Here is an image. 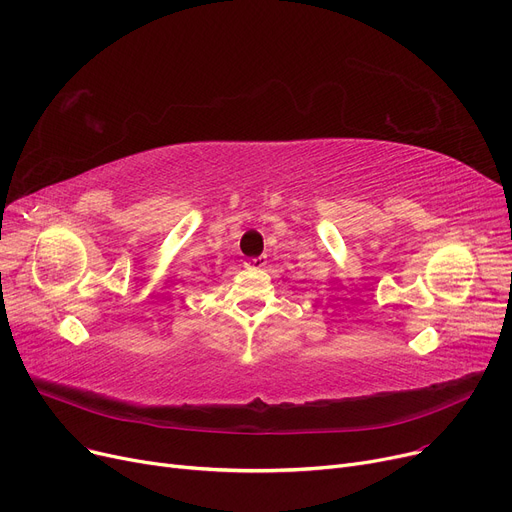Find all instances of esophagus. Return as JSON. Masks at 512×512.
<instances>
[{
	"label": "esophagus",
	"instance_id": "1",
	"mask_svg": "<svg viewBox=\"0 0 512 512\" xmlns=\"http://www.w3.org/2000/svg\"><path fill=\"white\" fill-rule=\"evenodd\" d=\"M265 263H267V257L265 255H259V257H251V259H247V267L249 270H261V267H265Z\"/></svg>",
	"mask_w": 512,
	"mask_h": 512
}]
</instances>
